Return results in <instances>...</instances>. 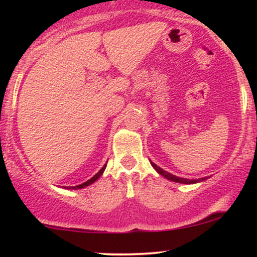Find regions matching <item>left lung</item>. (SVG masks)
<instances>
[{"mask_svg": "<svg viewBox=\"0 0 257 257\" xmlns=\"http://www.w3.org/2000/svg\"><path fill=\"white\" fill-rule=\"evenodd\" d=\"M152 167L155 168L156 172L158 174H161L162 176H164V178L170 180V181H174V182H180V184H196V182H200V181H204L206 178H202V179H196V180H188V179H184V178H178V176L173 175V174L166 172V170H163L162 168H159L158 166H156L153 162H151Z\"/></svg>", "mask_w": 257, "mask_h": 257, "instance_id": "8db88e82", "label": "left lung"}]
</instances>
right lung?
Wrapping results in <instances>:
<instances>
[{
	"mask_svg": "<svg viewBox=\"0 0 257 257\" xmlns=\"http://www.w3.org/2000/svg\"><path fill=\"white\" fill-rule=\"evenodd\" d=\"M105 168H106V164L104 167L101 168V169L99 170L98 173L95 174V175L93 176V178H91L90 180H88V181H85V182H83V184H81V185H78V186H72V187H64V188H69V190H78V188H84V187H87V186H89V185H91L93 184V182H95L96 180H98L100 176L102 175V173H104V170H105Z\"/></svg>",
	"mask_w": 257,
	"mask_h": 257,
	"instance_id": "1",
	"label": "right lung"
}]
</instances>
